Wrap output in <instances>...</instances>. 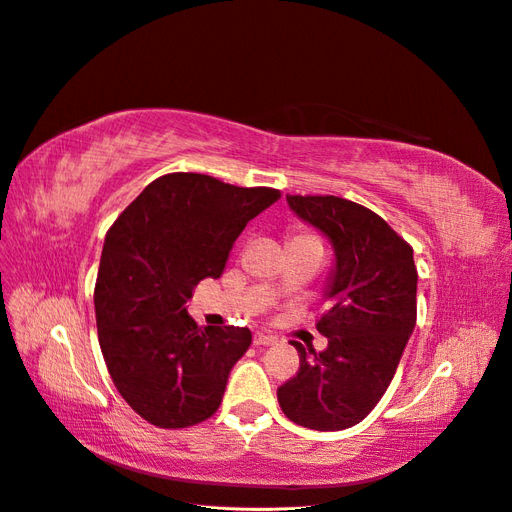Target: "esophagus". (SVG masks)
I'll return each mask as SVG.
<instances>
[{
	"mask_svg": "<svg viewBox=\"0 0 512 512\" xmlns=\"http://www.w3.org/2000/svg\"><path fill=\"white\" fill-rule=\"evenodd\" d=\"M278 340L274 338V336H270V334H263V332H257L255 336H253V344L255 346H272V344H276Z\"/></svg>",
	"mask_w": 512,
	"mask_h": 512,
	"instance_id": "34e87169",
	"label": "esophagus"
}]
</instances>
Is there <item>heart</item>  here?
Listing matches in <instances>:
<instances>
[{
	"label": "heart",
	"instance_id": "b5f03b06",
	"mask_svg": "<svg viewBox=\"0 0 512 512\" xmlns=\"http://www.w3.org/2000/svg\"><path fill=\"white\" fill-rule=\"evenodd\" d=\"M308 240H315V236H310L306 232H293L291 238H289V244H295V242H308Z\"/></svg>",
	"mask_w": 512,
	"mask_h": 512
}]
</instances>
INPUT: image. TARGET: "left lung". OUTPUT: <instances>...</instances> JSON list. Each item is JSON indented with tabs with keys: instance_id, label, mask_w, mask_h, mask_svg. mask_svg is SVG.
Wrapping results in <instances>:
<instances>
[{
	"instance_id": "1",
	"label": "left lung",
	"mask_w": 512,
	"mask_h": 512,
	"mask_svg": "<svg viewBox=\"0 0 512 512\" xmlns=\"http://www.w3.org/2000/svg\"><path fill=\"white\" fill-rule=\"evenodd\" d=\"M289 208L323 232L336 255L317 323L327 349L291 342L300 370L276 395L285 417L319 432L364 421L383 398L417 323L412 246L376 212L336 195H287Z\"/></svg>"
}]
</instances>
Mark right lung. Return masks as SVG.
I'll use <instances>...</instances> for the list:
<instances>
[{
    "label": "right lung",
    "instance_id": "add662e5",
    "mask_svg": "<svg viewBox=\"0 0 512 512\" xmlns=\"http://www.w3.org/2000/svg\"><path fill=\"white\" fill-rule=\"evenodd\" d=\"M280 197L206 174L153 180L108 229L95 283L97 338L114 387L163 430L212 417L229 372L251 346L246 327H197L187 302L223 274L251 219Z\"/></svg>",
    "mask_w": 512,
    "mask_h": 512
}]
</instances>
